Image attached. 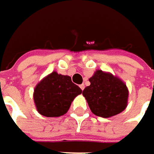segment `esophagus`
I'll use <instances>...</instances> for the list:
<instances>
[{
  "label": "esophagus",
  "instance_id": "esophagus-1",
  "mask_svg": "<svg viewBox=\"0 0 154 154\" xmlns=\"http://www.w3.org/2000/svg\"><path fill=\"white\" fill-rule=\"evenodd\" d=\"M80 89H81V90L83 91V90L85 89V85H84V84H81V85L80 86Z\"/></svg>",
  "mask_w": 154,
  "mask_h": 154
}]
</instances>
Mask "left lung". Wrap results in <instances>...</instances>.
I'll use <instances>...</instances> for the list:
<instances>
[{
    "mask_svg": "<svg viewBox=\"0 0 154 154\" xmlns=\"http://www.w3.org/2000/svg\"><path fill=\"white\" fill-rule=\"evenodd\" d=\"M89 81L82 94L94 115L108 118L126 109L128 89L119 77L98 69Z\"/></svg>",
    "mask_w": 154,
    "mask_h": 154,
    "instance_id": "obj_1",
    "label": "left lung"
}]
</instances>
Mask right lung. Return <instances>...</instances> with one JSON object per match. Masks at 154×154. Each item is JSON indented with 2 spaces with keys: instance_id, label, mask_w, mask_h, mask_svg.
<instances>
[{
  "instance_id": "add662e5",
  "label": "right lung",
  "mask_w": 154,
  "mask_h": 154,
  "mask_svg": "<svg viewBox=\"0 0 154 154\" xmlns=\"http://www.w3.org/2000/svg\"><path fill=\"white\" fill-rule=\"evenodd\" d=\"M81 92L70 76L53 71L35 86L33 100L40 115L58 117L68 112L74 98Z\"/></svg>"
}]
</instances>
